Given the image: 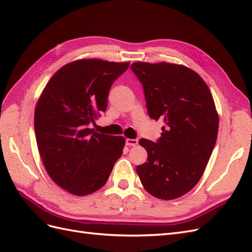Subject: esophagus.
Returning a JSON list of instances; mask_svg holds the SVG:
<instances>
[{"mask_svg": "<svg viewBox=\"0 0 252 252\" xmlns=\"http://www.w3.org/2000/svg\"><path fill=\"white\" fill-rule=\"evenodd\" d=\"M126 145H127V146H135V145H138V140H136V139H126Z\"/></svg>", "mask_w": 252, "mask_h": 252, "instance_id": "obj_1", "label": "esophagus"}]
</instances>
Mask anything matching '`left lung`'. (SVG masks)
Masks as SVG:
<instances>
[{"mask_svg": "<svg viewBox=\"0 0 252 252\" xmlns=\"http://www.w3.org/2000/svg\"><path fill=\"white\" fill-rule=\"evenodd\" d=\"M130 68L143 85L149 117L165 123L156 143L140 140L148 158L136 172L151 195L178 199L197 184L215 148V101L207 84L186 66L135 62Z\"/></svg>", "mask_w": 252, "mask_h": 252, "instance_id": "obj_1", "label": "left lung"}]
</instances>
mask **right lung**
<instances>
[{
  "label": "right lung",
  "mask_w": 252,
  "mask_h": 252,
  "mask_svg": "<svg viewBox=\"0 0 252 252\" xmlns=\"http://www.w3.org/2000/svg\"><path fill=\"white\" fill-rule=\"evenodd\" d=\"M129 67L97 59L68 63L52 75L36 103L34 131L42 162L52 181L74 195L107 182L123 154L125 139L89 125L107 108L112 83Z\"/></svg>",
  "instance_id": "obj_1"
}]
</instances>
